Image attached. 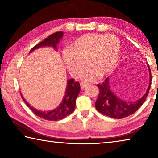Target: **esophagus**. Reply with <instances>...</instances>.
Wrapping results in <instances>:
<instances>
[{"mask_svg": "<svg viewBox=\"0 0 158 158\" xmlns=\"http://www.w3.org/2000/svg\"><path fill=\"white\" fill-rule=\"evenodd\" d=\"M88 84H88L87 82H85V81H82V82H81V84H80V85H81V89H85V87L87 86Z\"/></svg>", "mask_w": 158, "mask_h": 158, "instance_id": "34e87169", "label": "esophagus"}]
</instances>
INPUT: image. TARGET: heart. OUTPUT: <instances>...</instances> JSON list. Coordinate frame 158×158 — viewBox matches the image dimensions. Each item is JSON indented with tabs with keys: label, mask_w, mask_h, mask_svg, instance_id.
<instances>
[{
	"label": "heart",
	"mask_w": 158,
	"mask_h": 158,
	"mask_svg": "<svg viewBox=\"0 0 158 158\" xmlns=\"http://www.w3.org/2000/svg\"><path fill=\"white\" fill-rule=\"evenodd\" d=\"M121 50V42L114 35L88 33L79 37L74 42L73 50H65L63 56L65 67L74 78L81 76L87 63L89 68L83 78L92 81L114 70Z\"/></svg>",
	"instance_id": "b5f03b06"
}]
</instances>
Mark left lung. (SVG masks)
I'll return each mask as SVG.
<instances>
[{
    "mask_svg": "<svg viewBox=\"0 0 158 158\" xmlns=\"http://www.w3.org/2000/svg\"><path fill=\"white\" fill-rule=\"evenodd\" d=\"M148 68L150 76L148 87L145 94L137 101L127 102L117 97L112 91L109 77L101 84H98L100 90L98 98L95 102V108L98 111L105 116L116 119L123 118L137 111L144 103L151 89L152 77L151 69L148 65Z\"/></svg>",
    "mask_w": 158,
    "mask_h": 158,
    "instance_id": "1",
    "label": "left lung"
}]
</instances>
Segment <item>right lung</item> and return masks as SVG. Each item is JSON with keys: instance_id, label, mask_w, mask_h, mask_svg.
<instances>
[{"instance_id": "obj_1", "label": "right lung", "mask_w": 158, "mask_h": 158, "mask_svg": "<svg viewBox=\"0 0 158 158\" xmlns=\"http://www.w3.org/2000/svg\"><path fill=\"white\" fill-rule=\"evenodd\" d=\"M63 32L59 31L54 33L32 48L29 53L33 52L35 49L43 47H52L55 50H57V44L59 42L60 40L63 38ZM80 90H81V88H80V84L78 81H74V79H68L67 81V87L62 102L58 105L57 108L49 111H42L35 109L25 100L21 93L20 94L26 105L31 109V110L37 116L44 120H47V121H55L65 118L66 116H68V115L74 111L76 105V100L80 92Z\"/></svg>"}]
</instances>
